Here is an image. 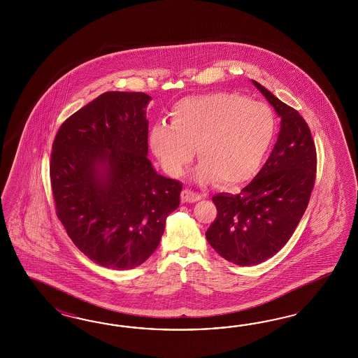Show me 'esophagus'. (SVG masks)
<instances>
[{
	"label": "esophagus",
	"instance_id": "esophagus-1",
	"mask_svg": "<svg viewBox=\"0 0 358 358\" xmlns=\"http://www.w3.org/2000/svg\"><path fill=\"white\" fill-rule=\"evenodd\" d=\"M181 198H182L184 202L194 203V202H198V201L202 199V195L198 194V193H195V192H192V190H189V189H185L184 192L181 193Z\"/></svg>",
	"mask_w": 358,
	"mask_h": 358
}]
</instances>
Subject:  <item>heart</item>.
<instances>
[{
	"mask_svg": "<svg viewBox=\"0 0 358 358\" xmlns=\"http://www.w3.org/2000/svg\"><path fill=\"white\" fill-rule=\"evenodd\" d=\"M271 108L236 93H210L177 102L171 124H155L150 148L165 173L178 177L194 157L198 182L224 186L248 181L257 172L275 135Z\"/></svg>",
	"mask_w": 358,
	"mask_h": 358,
	"instance_id": "b5f03b06",
	"label": "heart"
}]
</instances>
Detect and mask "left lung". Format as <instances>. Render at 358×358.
I'll return each mask as SVG.
<instances>
[{
	"instance_id": "obj_1",
	"label": "left lung",
	"mask_w": 358,
	"mask_h": 358,
	"mask_svg": "<svg viewBox=\"0 0 358 358\" xmlns=\"http://www.w3.org/2000/svg\"><path fill=\"white\" fill-rule=\"evenodd\" d=\"M281 118L271 156L241 193L213 196L217 215L208 244L240 266L271 259L292 238L308 205L316 174L311 131L301 114L252 80Z\"/></svg>"
}]
</instances>
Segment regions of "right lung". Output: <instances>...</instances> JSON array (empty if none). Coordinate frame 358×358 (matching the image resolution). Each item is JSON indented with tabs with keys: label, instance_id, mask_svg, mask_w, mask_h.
I'll list each match as a JSON object with an SVG mask.
<instances>
[{
	"label": "right lung",
	"instance_id": "add662e5",
	"mask_svg": "<svg viewBox=\"0 0 358 358\" xmlns=\"http://www.w3.org/2000/svg\"><path fill=\"white\" fill-rule=\"evenodd\" d=\"M145 93L106 92L57 131L50 174L56 213L78 250L113 271L134 269L160 244L182 184L148 160Z\"/></svg>",
	"mask_w": 358,
	"mask_h": 358
}]
</instances>
